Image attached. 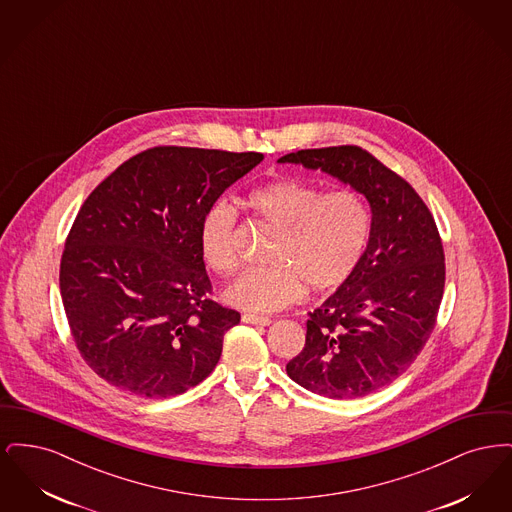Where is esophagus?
<instances>
[{
	"mask_svg": "<svg viewBox=\"0 0 512 512\" xmlns=\"http://www.w3.org/2000/svg\"><path fill=\"white\" fill-rule=\"evenodd\" d=\"M242 320H244L245 324H255V326H268L272 322V318L249 315V313L242 315Z\"/></svg>",
	"mask_w": 512,
	"mask_h": 512,
	"instance_id": "esophagus-1",
	"label": "esophagus"
}]
</instances>
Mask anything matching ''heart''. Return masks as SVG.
Masks as SVG:
<instances>
[{"label":"heart","mask_w":512,"mask_h":512,"mask_svg":"<svg viewBox=\"0 0 512 512\" xmlns=\"http://www.w3.org/2000/svg\"><path fill=\"white\" fill-rule=\"evenodd\" d=\"M253 217L278 230L263 267L244 270L224 290V299L245 311L272 313L309 292L341 288L365 253L370 213L355 190L324 192L301 178H278L245 195ZM199 251L217 274L240 265L238 213L226 201L213 203L199 222Z\"/></svg>","instance_id":"heart-1"}]
</instances>
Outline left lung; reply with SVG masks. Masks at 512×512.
Here are the masks:
<instances>
[{"label": "left lung", "instance_id": "obj_1", "mask_svg": "<svg viewBox=\"0 0 512 512\" xmlns=\"http://www.w3.org/2000/svg\"><path fill=\"white\" fill-rule=\"evenodd\" d=\"M278 163L320 169L363 194L370 236L351 278L309 313L286 372L305 390L355 399L397 380L430 338L445 286L436 220L413 186L357 146L301 149Z\"/></svg>", "mask_w": 512, "mask_h": 512}]
</instances>
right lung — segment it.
Returning a JSON list of instances; mask_svg holds the SVG:
<instances>
[{"instance_id":"right-lung-1","label":"right lung","mask_w":512,"mask_h":512,"mask_svg":"<svg viewBox=\"0 0 512 512\" xmlns=\"http://www.w3.org/2000/svg\"><path fill=\"white\" fill-rule=\"evenodd\" d=\"M263 153L159 146L111 172L67 236L59 286L74 343L99 378L163 399L203 382L240 313L215 303L203 213Z\"/></svg>"}]
</instances>
